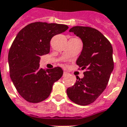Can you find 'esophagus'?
<instances>
[{"mask_svg":"<svg viewBox=\"0 0 127 127\" xmlns=\"http://www.w3.org/2000/svg\"><path fill=\"white\" fill-rule=\"evenodd\" d=\"M67 74H68V73H67V72H65V71H64V73H63V77H64V76H66V75H67Z\"/></svg>","mask_w":127,"mask_h":127,"instance_id":"esophagus-1","label":"esophagus"}]
</instances>
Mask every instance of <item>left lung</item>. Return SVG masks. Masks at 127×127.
I'll list each match as a JSON object with an SVG mask.
<instances>
[{
	"label": "left lung",
	"mask_w": 127,
	"mask_h": 127,
	"mask_svg": "<svg viewBox=\"0 0 127 127\" xmlns=\"http://www.w3.org/2000/svg\"><path fill=\"white\" fill-rule=\"evenodd\" d=\"M69 32L82 40V51L76 63L86 71L82 79L77 77L66 94L75 104L86 106L94 102L106 87L114 69L113 50L110 42L96 29L75 26Z\"/></svg>",
	"instance_id": "1"
}]
</instances>
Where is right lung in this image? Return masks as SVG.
I'll return each mask as SVG.
<instances>
[{
    "label": "right lung",
    "mask_w": 127,
    "mask_h": 127,
    "mask_svg": "<svg viewBox=\"0 0 127 127\" xmlns=\"http://www.w3.org/2000/svg\"><path fill=\"white\" fill-rule=\"evenodd\" d=\"M66 25L35 22L17 33L8 52L10 77L21 97L38 103L48 97L54 82L63 76L61 67L44 70L40 56L50 52L52 37L65 32Z\"/></svg>",
    "instance_id": "1"
}]
</instances>
